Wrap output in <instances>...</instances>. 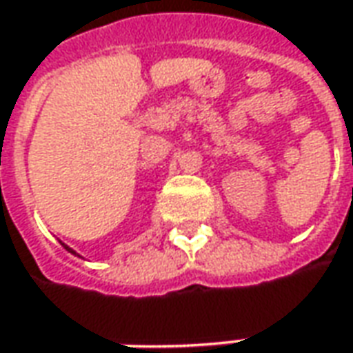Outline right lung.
I'll return each mask as SVG.
<instances>
[{"label":"right lung","instance_id":"add662e5","mask_svg":"<svg viewBox=\"0 0 353 353\" xmlns=\"http://www.w3.org/2000/svg\"><path fill=\"white\" fill-rule=\"evenodd\" d=\"M65 248H68V247H65ZM68 250H70V252H73V250H72V248H68Z\"/></svg>","mask_w":353,"mask_h":353}]
</instances>
